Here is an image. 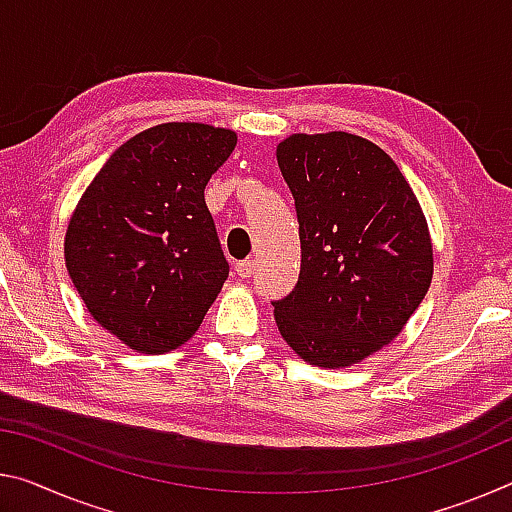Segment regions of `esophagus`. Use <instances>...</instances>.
Masks as SVG:
<instances>
[{"label":"esophagus","mask_w":512,"mask_h":512,"mask_svg":"<svg viewBox=\"0 0 512 512\" xmlns=\"http://www.w3.org/2000/svg\"><path fill=\"white\" fill-rule=\"evenodd\" d=\"M255 271H257L255 259H241V262L237 264V273L241 275V278H253Z\"/></svg>","instance_id":"1"}]
</instances>
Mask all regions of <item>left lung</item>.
<instances>
[{"instance_id": "obj_1", "label": "left lung", "mask_w": 512, "mask_h": 512, "mask_svg": "<svg viewBox=\"0 0 512 512\" xmlns=\"http://www.w3.org/2000/svg\"><path fill=\"white\" fill-rule=\"evenodd\" d=\"M294 196L300 273L271 300L287 344L316 367H351L392 342L433 278L426 218L399 166L346 132L278 145Z\"/></svg>"}]
</instances>
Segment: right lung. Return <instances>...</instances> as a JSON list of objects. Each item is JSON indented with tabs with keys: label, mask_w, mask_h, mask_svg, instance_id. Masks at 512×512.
<instances>
[{
	"label": "right lung",
	"mask_w": 512,
	"mask_h": 512,
	"mask_svg": "<svg viewBox=\"0 0 512 512\" xmlns=\"http://www.w3.org/2000/svg\"><path fill=\"white\" fill-rule=\"evenodd\" d=\"M234 145L230 129L200 123L145 129L111 154L70 218L72 285L134 351L184 344L230 275L205 186Z\"/></svg>",
	"instance_id": "right-lung-1"
}]
</instances>
